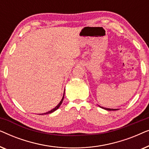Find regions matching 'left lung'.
<instances>
[{
    "mask_svg": "<svg viewBox=\"0 0 149 149\" xmlns=\"http://www.w3.org/2000/svg\"><path fill=\"white\" fill-rule=\"evenodd\" d=\"M101 108H102V109L107 110V111H117V110H118V109H107V108H104V107H101Z\"/></svg>",
    "mask_w": 149,
    "mask_h": 149,
    "instance_id": "obj_1",
    "label": "left lung"
}]
</instances>
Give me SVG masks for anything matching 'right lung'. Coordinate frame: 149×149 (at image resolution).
Returning a JSON list of instances; mask_svg holds the SVG:
<instances>
[{
  "instance_id": "right-lung-1",
  "label": "right lung",
  "mask_w": 149,
  "mask_h": 149,
  "mask_svg": "<svg viewBox=\"0 0 149 149\" xmlns=\"http://www.w3.org/2000/svg\"><path fill=\"white\" fill-rule=\"evenodd\" d=\"M64 95H63V97H62V99L61 100V101L60 102V103L58 104V105L56 106V107L54 108V109H53L52 110H51L50 111H48V112H47V113H43V114H42V115H47V114H50V113H53V112H54L55 111H56L57 109H58L59 107H60V105L62 104V102H63V100H64Z\"/></svg>"
}]
</instances>
